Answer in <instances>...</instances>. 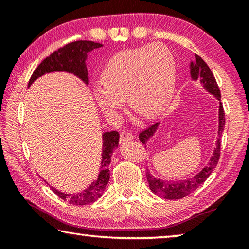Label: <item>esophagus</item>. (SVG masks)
Instances as JSON below:
<instances>
[{
	"label": "esophagus",
	"instance_id": "1",
	"mask_svg": "<svg viewBox=\"0 0 249 249\" xmlns=\"http://www.w3.org/2000/svg\"><path fill=\"white\" fill-rule=\"evenodd\" d=\"M134 140V135L130 134L128 132H125V130H123V132H121V135H120V142L121 144H125V142H127L128 141H132Z\"/></svg>",
	"mask_w": 249,
	"mask_h": 249
}]
</instances>
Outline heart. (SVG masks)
<instances>
[{"mask_svg":"<svg viewBox=\"0 0 249 249\" xmlns=\"http://www.w3.org/2000/svg\"><path fill=\"white\" fill-rule=\"evenodd\" d=\"M176 61L162 44L125 49L108 59L94 87V99L105 115L113 116L124 99L134 112L154 119L170 103L176 87Z\"/></svg>","mask_w":249,"mask_h":249,"instance_id":"heart-1","label":"heart"}]
</instances>
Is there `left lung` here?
<instances>
[{"label": "left lung", "mask_w": 249, "mask_h": 249, "mask_svg": "<svg viewBox=\"0 0 249 249\" xmlns=\"http://www.w3.org/2000/svg\"><path fill=\"white\" fill-rule=\"evenodd\" d=\"M190 73L191 78L196 81L200 80V82L203 84L204 89L213 94L215 98L221 101V92L218 89V86L216 83V80L214 78L212 71L209 68V66L205 64V61L200 56L196 54V61H192L190 64ZM158 124L156 123L154 125L149 126L148 128L142 130L140 134V140L142 144H146L147 141H149L151 137L154 136L156 130L158 128ZM225 126V113L223 109V105L220 102V108H218V133H217V141H216V147L214 148L213 156L210 158V161L203 169H202L199 174H196L192 178L185 179V180H160L155 178L153 175L147 169L146 177L147 181H148L150 190L153 191L155 195L163 197L167 200H178L182 199V197L187 196L196 191L200 185L204 182V181L209 178V176L212 174L214 168L216 167L218 159H220V149H221V136L222 132Z\"/></svg>", "instance_id": "8db88e82"}]
</instances>
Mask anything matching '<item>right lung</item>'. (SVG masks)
I'll list each match as a JSON object with an SVG mask.
<instances>
[{"instance_id": "add662e5", "label": "right lung", "mask_w": 249, "mask_h": 249, "mask_svg": "<svg viewBox=\"0 0 249 249\" xmlns=\"http://www.w3.org/2000/svg\"><path fill=\"white\" fill-rule=\"evenodd\" d=\"M100 47H102V44L89 40H78L67 44L41 61V64L37 67L33 72L31 79H29L28 87L37 78L41 77L45 73L54 72V71H65V72L73 73L81 79L84 83L88 84V69L86 65L88 53ZM102 161H101L100 174L98 175V178L86 190L78 193H64L50 187L60 199L73 205H87L93 203L103 195L105 187H107L109 180L108 166L111 163V156L114 149L119 146L120 134L116 130L105 132L102 135Z\"/></svg>"}]
</instances>
